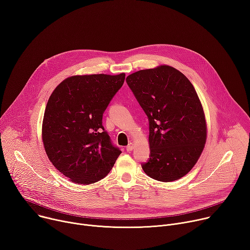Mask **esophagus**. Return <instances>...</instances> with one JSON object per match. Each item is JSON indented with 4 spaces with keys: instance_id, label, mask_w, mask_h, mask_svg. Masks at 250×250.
<instances>
[{
    "instance_id": "obj_1",
    "label": "esophagus",
    "mask_w": 250,
    "mask_h": 250,
    "mask_svg": "<svg viewBox=\"0 0 250 250\" xmlns=\"http://www.w3.org/2000/svg\"><path fill=\"white\" fill-rule=\"evenodd\" d=\"M134 148H135V145H134V143H130V144L126 147V150H127V151H132Z\"/></svg>"
}]
</instances>
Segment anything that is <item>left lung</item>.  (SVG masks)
Masks as SVG:
<instances>
[{
  "instance_id": "1",
  "label": "left lung",
  "mask_w": 250,
  "mask_h": 250,
  "mask_svg": "<svg viewBox=\"0 0 250 250\" xmlns=\"http://www.w3.org/2000/svg\"><path fill=\"white\" fill-rule=\"evenodd\" d=\"M126 81L149 120L150 159L142 165L144 172L161 182L180 179L198 161L207 138L193 85L168 65L132 73Z\"/></svg>"
}]
</instances>
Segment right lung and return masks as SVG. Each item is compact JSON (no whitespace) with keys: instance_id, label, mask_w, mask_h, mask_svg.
I'll list each match as a JSON object with an SVG mask.
<instances>
[{"instance_id":"right-lung-1","label":"right lung","mask_w":250,"mask_h":250,"mask_svg":"<svg viewBox=\"0 0 250 250\" xmlns=\"http://www.w3.org/2000/svg\"><path fill=\"white\" fill-rule=\"evenodd\" d=\"M124 80L125 73L75 75L52 92L42 140L49 160L70 181L88 185L101 180L121 154L104 131L102 117Z\"/></svg>"}]
</instances>
